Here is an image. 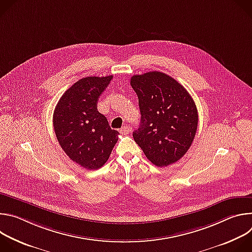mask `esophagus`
Listing matches in <instances>:
<instances>
[{"instance_id":"esophagus-1","label":"esophagus","mask_w":252,"mask_h":252,"mask_svg":"<svg viewBox=\"0 0 252 252\" xmlns=\"http://www.w3.org/2000/svg\"><path fill=\"white\" fill-rule=\"evenodd\" d=\"M120 131H121V133H123V134H127V133L130 131V129H129L128 126H123V127L120 129Z\"/></svg>"}]
</instances>
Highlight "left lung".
<instances>
[{
  "label": "left lung",
  "instance_id": "1",
  "mask_svg": "<svg viewBox=\"0 0 252 252\" xmlns=\"http://www.w3.org/2000/svg\"><path fill=\"white\" fill-rule=\"evenodd\" d=\"M140 125L132 135L148 159L162 167L181 159L194 139L198 114L189 92L160 71L134 75Z\"/></svg>",
  "mask_w": 252,
  "mask_h": 252
}]
</instances>
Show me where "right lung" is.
<instances>
[{"label": "right lung", "instance_id": "add662e5", "mask_svg": "<svg viewBox=\"0 0 252 252\" xmlns=\"http://www.w3.org/2000/svg\"><path fill=\"white\" fill-rule=\"evenodd\" d=\"M112 79H81L65 91L54 112V129L63 151L90 170L106 162L119 139V131L112 129L106 118L97 112L98 97Z\"/></svg>", "mask_w": 252, "mask_h": 252}]
</instances>
